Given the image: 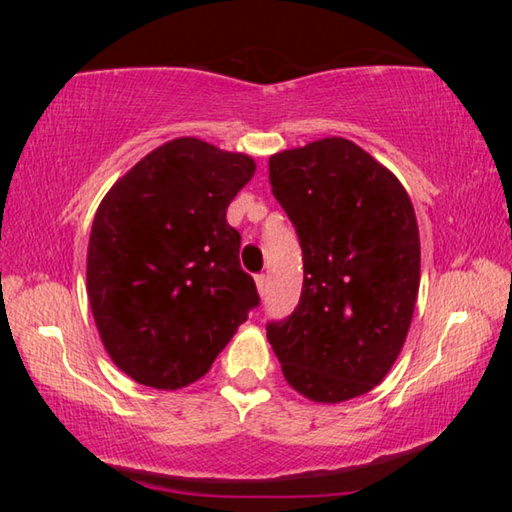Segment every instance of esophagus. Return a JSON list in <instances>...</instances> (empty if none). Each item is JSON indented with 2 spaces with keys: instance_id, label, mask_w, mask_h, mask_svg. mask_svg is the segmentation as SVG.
Returning a JSON list of instances; mask_svg holds the SVG:
<instances>
[{
  "instance_id": "1",
  "label": "esophagus",
  "mask_w": 512,
  "mask_h": 512,
  "mask_svg": "<svg viewBox=\"0 0 512 512\" xmlns=\"http://www.w3.org/2000/svg\"><path fill=\"white\" fill-rule=\"evenodd\" d=\"M255 282H257L259 296H266V291H268V277H266L264 273H259V275L255 277Z\"/></svg>"
}]
</instances>
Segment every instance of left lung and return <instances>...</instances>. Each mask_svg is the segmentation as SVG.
Returning a JSON list of instances; mask_svg holds the SVG:
<instances>
[{
  "label": "left lung",
  "mask_w": 512,
  "mask_h": 512,
  "mask_svg": "<svg viewBox=\"0 0 512 512\" xmlns=\"http://www.w3.org/2000/svg\"><path fill=\"white\" fill-rule=\"evenodd\" d=\"M268 180L296 228L305 280L298 307L266 336L300 395L352 400L386 377L411 327L420 287L411 198L343 137L271 155Z\"/></svg>",
  "instance_id": "1"
}]
</instances>
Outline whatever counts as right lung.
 I'll return each mask as SVG.
<instances>
[{"label": "right lung", "instance_id": "1", "mask_svg": "<svg viewBox=\"0 0 512 512\" xmlns=\"http://www.w3.org/2000/svg\"><path fill=\"white\" fill-rule=\"evenodd\" d=\"M255 173L244 153L178 137L117 180L94 214L88 296L110 359L137 384L201 379L248 311L255 280L225 221Z\"/></svg>", "mask_w": 512, "mask_h": 512}]
</instances>
